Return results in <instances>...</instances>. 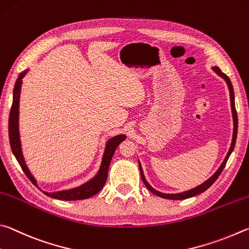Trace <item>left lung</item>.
Instances as JSON below:
<instances>
[{"label":"left lung","instance_id":"8db88e82","mask_svg":"<svg viewBox=\"0 0 249 249\" xmlns=\"http://www.w3.org/2000/svg\"><path fill=\"white\" fill-rule=\"evenodd\" d=\"M213 71H214L217 75L221 76L223 80L226 82V84L229 86V90H230V98H231V108H232V115H233V124H234V129H233V138H232V143H231V147L228 152V154H226L225 159L223 162H222L221 166L217 168V171L213 174V175L209 178L208 180H206L204 182H202L201 185H199L196 187V188H193L190 190H187L184 191V193H179V194H164V193H160V191L155 190L153 187H152L149 182L146 181L145 177H144V174H143V169L140 162H139V167H140V174H141V178L143 182H144V185L146 186V188L149 189L152 194H154L156 196H159L160 198H164V199H171V200H184V199H188L194 197V196H197L199 194L203 193V191H206L209 187H211L213 182H214L217 177L220 176V174L223 171V168L225 167V164L228 162V160L230 158L231 153H232L234 147H235V142H236V137H237V127H238V121H237V112H236V109H235V97H234V89H233V86H232V83H231V80L229 78V76H226L225 74L221 71V70L217 68V67H213Z\"/></svg>","mask_w":249,"mask_h":249}]
</instances>
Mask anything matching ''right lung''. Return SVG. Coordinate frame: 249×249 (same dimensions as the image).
I'll return each mask as SVG.
<instances>
[{"label":"right lung","instance_id":"right-lung-1","mask_svg":"<svg viewBox=\"0 0 249 249\" xmlns=\"http://www.w3.org/2000/svg\"><path fill=\"white\" fill-rule=\"evenodd\" d=\"M28 70H25L24 72L19 74L18 78H17L14 85V90H13V104L10 112V118H8V136H10V143L11 149L13 154L15 155L17 162L20 165L21 169H23L26 176L29 178V180L33 182L34 185L37 186V181L35 177L32 175V173L27 167L25 163V159L23 155V151H21V144H20V137H19V128H18V119H19V97H20V89H21V82H23V77L26 75ZM124 134H119V136L112 137L109 139L106 143V147H105V152L102 159V164L96 175L89 179V181L84 182V184L75 187V188L68 189V190H60L55 191V193H47V191H42L43 194L49 196L51 198L59 199V200H65V201H74V200H83L89 199L93 197L100 190L103 189L105 186V182L107 180L108 176V168L110 165L112 155L115 153L116 149L120 143L125 140Z\"/></svg>","mask_w":249,"mask_h":249}]
</instances>
